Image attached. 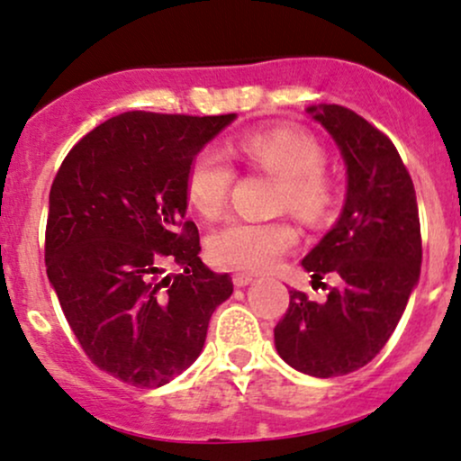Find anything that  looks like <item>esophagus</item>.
Wrapping results in <instances>:
<instances>
[{
	"label": "esophagus",
	"mask_w": 461,
	"mask_h": 461,
	"mask_svg": "<svg viewBox=\"0 0 461 461\" xmlns=\"http://www.w3.org/2000/svg\"><path fill=\"white\" fill-rule=\"evenodd\" d=\"M252 281H255V276H252V274H246V272L232 274V283H235V287H246V285H250Z\"/></svg>",
	"instance_id": "obj_1"
}]
</instances>
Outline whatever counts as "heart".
I'll use <instances>...</instances> for the list:
<instances>
[{"label": "heart", "mask_w": 461, "mask_h": 461, "mask_svg": "<svg viewBox=\"0 0 461 461\" xmlns=\"http://www.w3.org/2000/svg\"><path fill=\"white\" fill-rule=\"evenodd\" d=\"M232 149L255 167L281 178V206L304 221L322 220L333 206V183L324 174L327 152L313 134L294 126L255 131L241 134ZM235 178V167L221 149H200L187 172L189 203L200 215L217 217L229 203ZM296 241L298 232L287 221L230 220L211 235L209 252L220 266L266 270Z\"/></svg>", "instance_id": "b5f03b06"}]
</instances>
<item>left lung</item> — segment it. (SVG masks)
I'll return each mask as SVG.
<instances>
[{
	"label": "left lung",
	"mask_w": 461,
	"mask_h": 461,
	"mask_svg": "<svg viewBox=\"0 0 461 461\" xmlns=\"http://www.w3.org/2000/svg\"><path fill=\"white\" fill-rule=\"evenodd\" d=\"M346 163L348 187L339 220L303 258L313 283L338 276L322 303L289 289L274 327L278 355L304 375L342 376L364 368L394 333L420 276L422 240L416 191L394 143L338 104L309 106Z\"/></svg>",
	"instance_id": "obj_1"
}]
</instances>
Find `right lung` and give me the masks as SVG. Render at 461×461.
<instances>
[{
	"mask_svg": "<svg viewBox=\"0 0 461 461\" xmlns=\"http://www.w3.org/2000/svg\"><path fill=\"white\" fill-rule=\"evenodd\" d=\"M232 119L122 113L85 134L51 183L48 278L91 364L123 384L161 387L187 370L232 294L185 220L189 165Z\"/></svg>",
	"mask_w": 461,
	"mask_h": 461,
	"instance_id": "obj_1",
	"label": "right lung"
}]
</instances>
